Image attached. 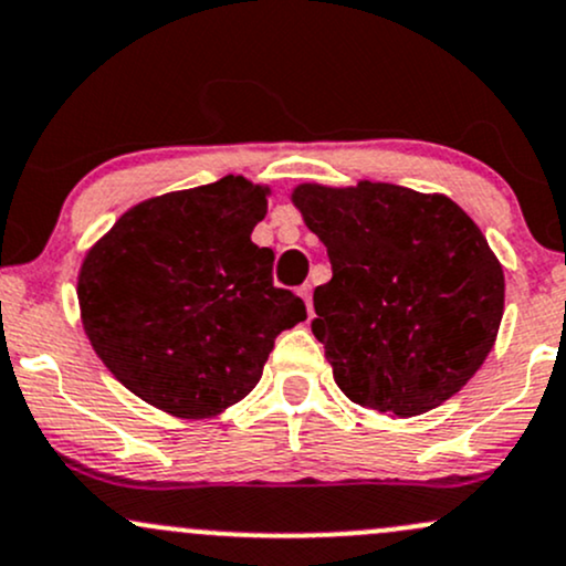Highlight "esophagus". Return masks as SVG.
<instances>
[{"mask_svg": "<svg viewBox=\"0 0 566 566\" xmlns=\"http://www.w3.org/2000/svg\"><path fill=\"white\" fill-rule=\"evenodd\" d=\"M297 295H301L303 301H306V308H308V314H312V284H303V287L297 290Z\"/></svg>", "mask_w": 566, "mask_h": 566, "instance_id": "obj_1", "label": "esophagus"}]
</instances>
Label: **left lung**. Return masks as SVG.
<instances>
[{
  "mask_svg": "<svg viewBox=\"0 0 566 566\" xmlns=\"http://www.w3.org/2000/svg\"><path fill=\"white\" fill-rule=\"evenodd\" d=\"M293 201L333 265L312 331L340 392L400 419L457 395L505 308L502 265L475 222L451 198L368 179L301 185Z\"/></svg>",
  "mask_w": 566,
  "mask_h": 566,
  "instance_id": "1",
  "label": "left lung"
}]
</instances>
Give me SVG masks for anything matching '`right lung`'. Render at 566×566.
Here are the masks:
<instances>
[{
  "instance_id": "obj_1",
  "label": "right lung",
  "mask_w": 566,
  "mask_h": 566,
  "mask_svg": "<svg viewBox=\"0 0 566 566\" xmlns=\"http://www.w3.org/2000/svg\"><path fill=\"white\" fill-rule=\"evenodd\" d=\"M265 188L222 177L128 209L77 279L91 346L160 411L207 419L250 395L273 340L306 319L273 284V250L250 239Z\"/></svg>"
}]
</instances>
